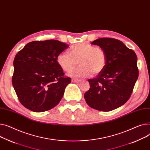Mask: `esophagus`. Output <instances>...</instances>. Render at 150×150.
<instances>
[{"label":"esophagus","instance_id":"1","mask_svg":"<svg viewBox=\"0 0 150 150\" xmlns=\"http://www.w3.org/2000/svg\"><path fill=\"white\" fill-rule=\"evenodd\" d=\"M72 81L73 83H79L81 81L80 79H72Z\"/></svg>","mask_w":150,"mask_h":150}]
</instances>
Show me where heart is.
<instances>
[{
    "label": "heart",
    "instance_id": "obj_1",
    "mask_svg": "<svg viewBox=\"0 0 150 150\" xmlns=\"http://www.w3.org/2000/svg\"><path fill=\"white\" fill-rule=\"evenodd\" d=\"M57 62L64 71L70 73L74 71L78 63L81 66L72 74L74 77H86L101 74L107 63V55L101 47H94L85 43H78L69 49V54L62 52L58 55Z\"/></svg>",
    "mask_w": 150,
    "mask_h": 150
}]
</instances>
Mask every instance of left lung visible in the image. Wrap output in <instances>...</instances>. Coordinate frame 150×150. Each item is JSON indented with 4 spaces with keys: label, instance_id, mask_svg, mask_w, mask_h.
<instances>
[{
    "label": "left lung",
    "instance_id": "obj_1",
    "mask_svg": "<svg viewBox=\"0 0 150 150\" xmlns=\"http://www.w3.org/2000/svg\"><path fill=\"white\" fill-rule=\"evenodd\" d=\"M91 44L104 50L107 63L95 78L88 79L90 89L84 94L85 100L97 110L112 111L124 105L133 92L139 76L137 56L117 39L100 38Z\"/></svg>",
    "mask_w": 150,
    "mask_h": 150
}]
</instances>
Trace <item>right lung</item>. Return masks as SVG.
<instances>
[{
  "label": "right lung",
  "instance_id": "add662e5",
  "mask_svg": "<svg viewBox=\"0 0 150 150\" xmlns=\"http://www.w3.org/2000/svg\"><path fill=\"white\" fill-rule=\"evenodd\" d=\"M69 45L56 40L34 41L16 54L12 83L21 103L34 112L55 107L71 78L64 76L57 57Z\"/></svg>",
  "mask_w": 150,
  "mask_h": 150
}]
</instances>
